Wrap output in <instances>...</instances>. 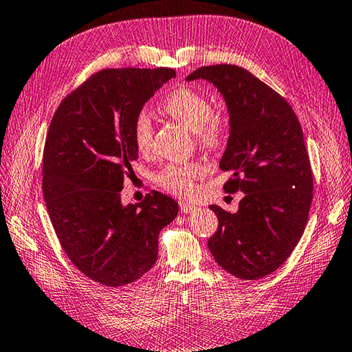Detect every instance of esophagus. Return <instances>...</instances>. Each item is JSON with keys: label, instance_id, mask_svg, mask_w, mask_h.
<instances>
[{"label": "esophagus", "instance_id": "34e87169", "mask_svg": "<svg viewBox=\"0 0 352 352\" xmlns=\"http://www.w3.org/2000/svg\"><path fill=\"white\" fill-rule=\"evenodd\" d=\"M195 204H190V203H186V201H180V210L183 213H190L192 210H195Z\"/></svg>", "mask_w": 352, "mask_h": 352}]
</instances>
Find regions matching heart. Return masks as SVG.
Masks as SVG:
<instances>
[{"label": "heart", "instance_id": "heart-1", "mask_svg": "<svg viewBox=\"0 0 352 352\" xmlns=\"http://www.w3.org/2000/svg\"><path fill=\"white\" fill-rule=\"evenodd\" d=\"M160 109L170 119L194 131L197 142L208 149L223 144L229 133V117L226 113L212 109L208 96L194 88L180 87L170 91L162 102ZM153 123L146 113H140L133 123V140L137 151L148 153L153 146ZM206 174L201 162L174 163L163 168L157 175V183L164 190L178 197H189L194 192L198 178Z\"/></svg>", "mask_w": 352, "mask_h": 352}]
</instances>
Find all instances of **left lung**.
Instances as JSON below:
<instances>
[{
	"label": "left lung",
	"mask_w": 352,
	"mask_h": 352,
	"mask_svg": "<svg viewBox=\"0 0 352 352\" xmlns=\"http://www.w3.org/2000/svg\"><path fill=\"white\" fill-rule=\"evenodd\" d=\"M195 79L226 100L230 135L219 168L232 174L226 192H244L235 213L209 206L218 229L208 247L233 276L261 279L285 263L308 221L313 172L304 133L290 103L243 67H199L188 76Z\"/></svg>",
	"instance_id": "8db88e82"
}]
</instances>
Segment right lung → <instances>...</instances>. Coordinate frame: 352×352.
<instances>
[{
  "label": "right lung",
  "mask_w": 352,
  "mask_h": 352,
  "mask_svg": "<svg viewBox=\"0 0 352 352\" xmlns=\"http://www.w3.org/2000/svg\"><path fill=\"white\" fill-rule=\"evenodd\" d=\"M172 68H108L60 102L48 128L43 190L53 229L74 267L105 287L140 279L155 264L158 235L178 213L151 192L123 206L120 190L139 157L133 123Z\"/></svg>",
  "instance_id": "obj_1"
}]
</instances>
